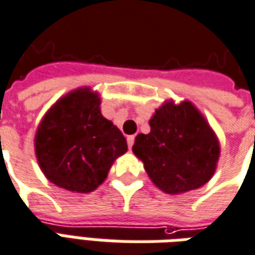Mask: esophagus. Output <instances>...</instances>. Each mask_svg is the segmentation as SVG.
Returning a JSON list of instances; mask_svg holds the SVG:
<instances>
[{
	"label": "esophagus",
	"mask_w": 255,
	"mask_h": 255,
	"mask_svg": "<svg viewBox=\"0 0 255 255\" xmlns=\"http://www.w3.org/2000/svg\"><path fill=\"white\" fill-rule=\"evenodd\" d=\"M133 140H135V136H133V135H129V136H127V143H128V147H129V149L132 147Z\"/></svg>",
	"instance_id": "obj_1"
}]
</instances>
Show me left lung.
Wrapping results in <instances>:
<instances>
[{
  "instance_id": "obj_1",
  "label": "left lung",
  "mask_w": 255,
  "mask_h": 255,
  "mask_svg": "<svg viewBox=\"0 0 255 255\" xmlns=\"http://www.w3.org/2000/svg\"><path fill=\"white\" fill-rule=\"evenodd\" d=\"M149 126L150 132L136 135L132 152L158 189L181 195L213 178L220 158V140L193 103L165 101Z\"/></svg>"
}]
</instances>
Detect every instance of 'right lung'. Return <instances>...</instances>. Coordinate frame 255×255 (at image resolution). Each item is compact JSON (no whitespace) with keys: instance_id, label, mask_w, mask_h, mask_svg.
Masks as SVG:
<instances>
[{"instance_id":"1","label":"right lung","mask_w":255,"mask_h":255,"mask_svg":"<svg viewBox=\"0 0 255 255\" xmlns=\"http://www.w3.org/2000/svg\"><path fill=\"white\" fill-rule=\"evenodd\" d=\"M127 149L122 131L101 113L99 94L91 87L56 101L34 136L35 157L48 181L76 193L97 189Z\"/></svg>"}]
</instances>
